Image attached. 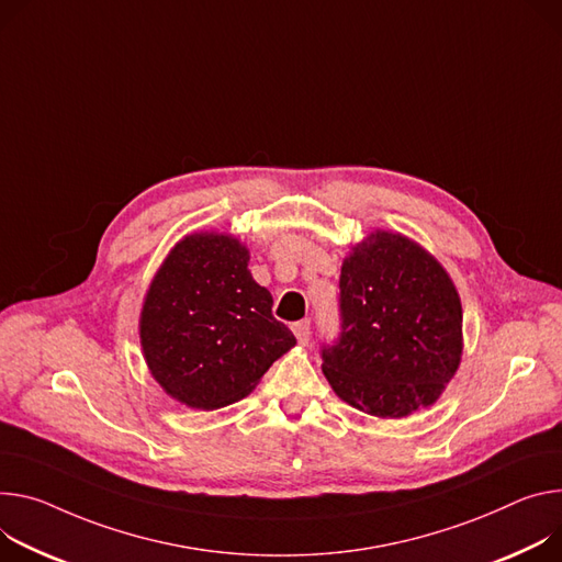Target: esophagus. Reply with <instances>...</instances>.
Instances as JSON below:
<instances>
[{
    "label": "esophagus",
    "mask_w": 562,
    "mask_h": 562,
    "mask_svg": "<svg viewBox=\"0 0 562 562\" xmlns=\"http://www.w3.org/2000/svg\"><path fill=\"white\" fill-rule=\"evenodd\" d=\"M293 334L297 338L300 345H310V338H312V327H310V321H300L293 325Z\"/></svg>",
    "instance_id": "obj_1"
}]
</instances>
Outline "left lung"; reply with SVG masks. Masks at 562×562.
I'll return each mask as SVG.
<instances>
[{
  "label": "left lung",
  "instance_id": "1",
  "mask_svg": "<svg viewBox=\"0 0 562 562\" xmlns=\"http://www.w3.org/2000/svg\"><path fill=\"white\" fill-rule=\"evenodd\" d=\"M462 302L432 255L392 231L351 246L340 269V336L323 347L334 392L381 419L432 405L462 361Z\"/></svg>",
  "mask_w": 562,
  "mask_h": 562
}]
</instances>
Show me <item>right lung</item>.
Returning <instances> with one entry per match:
<instances>
[{
  "label": "right lung",
  "mask_w": 562,
  "mask_h": 562,
  "mask_svg": "<svg viewBox=\"0 0 562 562\" xmlns=\"http://www.w3.org/2000/svg\"><path fill=\"white\" fill-rule=\"evenodd\" d=\"M248 258L233 235L192 233L149 282L138 323L145 363L166 394L194 411L244 398L295 345Z\"/></svg>",
  "instance_id": "right-lung-1"
}]
</instances>
